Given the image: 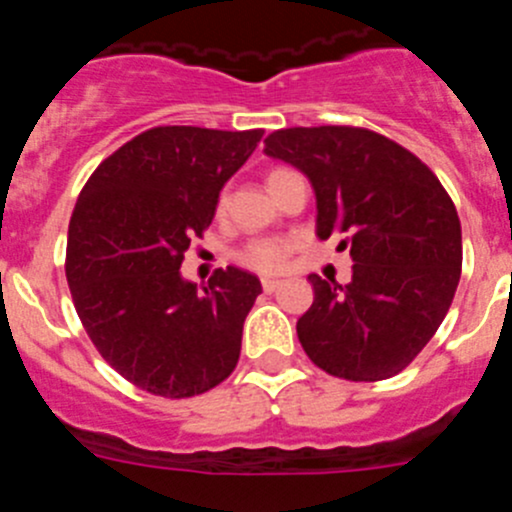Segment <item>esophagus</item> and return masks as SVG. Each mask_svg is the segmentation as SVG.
<instances>
[{"label":"esophagus","mask_w":512,"mask_h":512,"mask_svg":"<svg viewBox=\"0 0 512 512\" xmlns=\"http://www.w3.org/2000/svg\"><path fill=\"white\" fill-rule=\"evenodd\" d=\"M282 287V282H279V279H261V289H264V292H277V289Z\"/></svg>","instance_id":"esophagus-1"}]
</instances>
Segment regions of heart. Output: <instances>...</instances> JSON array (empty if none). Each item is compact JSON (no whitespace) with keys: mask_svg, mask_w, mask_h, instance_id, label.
Wrapping results in <instances>:
<instances>
[{"mask_svg":"<svg viewBox=\"0 0 512 512\" xmlns=\"http://www.w3.org/2000/svg\"><path fill=\"white\" fill-rule=\"evenodd\" d=\"M282 174H287V169L271 171L269 184ZM220 207H223V200H220ZM289 253H292V241H287V238H256V241H248L241 251L235 253V259L241 266L259 271V274H277L287 266Z\"/></svg>","mask_w":512,"mask_h":512,"instance_id":"1","label":"heart"}]
</instances>
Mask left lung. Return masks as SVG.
I'll list each match as a JSON object with an SVG mask.
<instances>
[{"label":"left lung","instance_id":"left-lung-1","mask_svg":"<svg viewBox=\"0 0 512 512\" xmlns=\"http://www.w3.org/2000/svg\"><path fill=\"white\" fill-rule=\"evenodd\" d=\"M266 156L310 179L318 235L343 233L346 287L310 274L312 305L297 320L305 354L348 382L400 374L433 338L461 277V223L449 192L415 153L354 125L274 130Z\"/></svg>","mask_w":512,"mask_h":512}]
</instances>
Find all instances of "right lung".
Here are the masks:
<instances>
[{"label": "right lung", "instance_id": "obj_1", "mask_svg": "<svg viewBox=\"0 0 512 512\" xmlns=\"http://www.w3.org/2000/svg\"><path fill=\"white\" fill-rule=\"evenodd\" d=\"M261 135L151 128L104 158L76 200L66 243L74 307L102 359L151 395H202L238 364L259 279L228 266L197 292L179 269Z\"/></svg>", "mask_w": 512, "mask_h": 512}]
</instances>
